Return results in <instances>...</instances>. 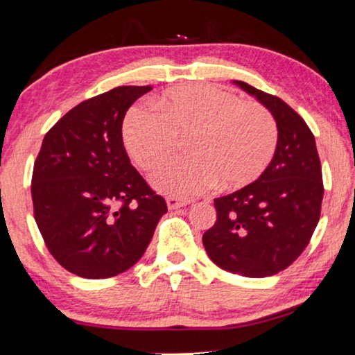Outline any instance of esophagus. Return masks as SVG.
<instances>
[{
  "label": "esophagus",
  "mask_w": 355,
  "mask_h": 355,
  "mask_svg": "<svg viewBox=\"0 0 355 355\" xmlns=\"http://www.w3.org/2000/svg\"><path fill=\"white\" fill-rule=\"evenodd\" d=\"M187 205H188V201L177 200V198H173V196L167 198V207H168V209H180V207L187 206Z\"/></svg>",
  "instance_id": "esophagus-1"
}]
</instances>
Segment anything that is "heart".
I'll list each match as a JSON object with an SVG mask.
<instances>
[{"mask_svg":"<svg viewBox=\"0 0 355 355\" xmlns=\"http://www.w3.org/2000/svg\"><path fill=\"white\" fill-rule=\"evenodd\" d=\"M155 107L131 108L123 138L141 168L154 170L178 148V136L191 155L164 165L154 175L160 191L178 198L201 195L216 185L242 187L259 177L277 146V125L268 108L242 102L209 84L175 87Z\"/></svg>","mask_w":355,"mask_h":355,"instance_id":"heart-1","label":"heart"}]
</instances>
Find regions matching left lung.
Segmentation results:
<instances>
[{
	"mask_svg": "<svg viewBox=\"0 0 355 355\" xmlns=\"http://www.w3.org/2000/svg\"><path fill=\"white\" fill-rule=\"evenodd\" d=\"M277 123V148L258 180L214 200L217 219L202 235L217 266L245 277H266L291 266L320 220L323 175L315 136L294 108L247 83Z\"/></svg>",
	"mask_w": 355,
	"mask_h": 355,
	"instance_id": "left-lung-1",
	"label": "left lung"
}]
</instances>
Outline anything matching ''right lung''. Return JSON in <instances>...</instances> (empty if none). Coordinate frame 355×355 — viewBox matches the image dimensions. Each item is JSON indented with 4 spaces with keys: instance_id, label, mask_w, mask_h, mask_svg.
Instances as JSON below:
<instances>
[{
    "instance_id": "1",
    "label": "right lung",
    "mask_w": 355,
    "mask_h": 355,
    "mask_svg": "<svg viewBox=\"0 0 355 355\" xmlns=\"http://www.w3.org/2000/svg\"><path fill=\"white\" fill-rule=\"evenodd\" d=\"M150 86H120L87 98L45 135L32 172L34 217L66 271L105 279L143 257L167 212L130 162L121 125Z\"/></svg>"
}]
</instances>
